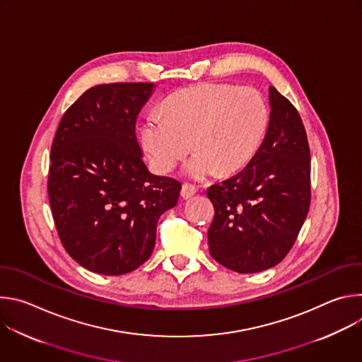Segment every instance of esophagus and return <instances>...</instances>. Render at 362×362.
I'll use <instances>...</instances> for the list:
<instances>
[{
  "mask_svg": "<svg viewBox=\"0 0 362 362\" xmlns=\"http://www.w3.org/2000/svg\"><path fill=\"white\" fill-rule=\"evenodd\" d=\"M196 192H197V190H196V187H194L193 185H190V183H185V185L182 186V192H180V194H182V197H183V199H190Z\"/></svg>",
  "mask_w": 362,
  "mask_h": 362,
  "instance_id": "34e87169",
  "label": "esophagus"
}]
</instances>
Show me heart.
Returning a JSON list of instances; mask_svg holds the SVG:
<instances>
[{"mask_svg":"<svg viewBox=\"0 0 362 362\" xmlns=\"http://www.w3.org/2000/svg\"><path fill=\"white\" fill-rule=\"evenodd\" d=\"M269 126V107L253 88L204 84L175 94L166 113L151 112L141 126V143L158 172L168 173L196 150L185 175L204 180L218 170L243 169L259 150Z\"/></svg>","mask_w":362,"mask_h":362,"instance_id":"obj_1","label":"heart"}]
</instances>
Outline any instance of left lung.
I'll return each instance as SVG.
<instances>
[{"instance_id": "8db88e82", "label": "left lung", "mask_w": 362, "mask_h": 362, "mask_svg": "<svg viewBox=\"0 0 362 362\" xmlns=\"http://www.w3.org/2000/svg\"><path fill=\"white\" fill-rule=\"evenodd\" d=\"M269 126L247 166L214 185L208 230L214 259L255 274L278 265L293 246L311 203V154L299 113L269 87Z\"/></svg>"}]
</instances>
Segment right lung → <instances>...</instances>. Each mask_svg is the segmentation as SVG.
<instances>
[{
	"instance_id": "add662e5",
	"label": "right lung",
	"mask_w": 362,
	"mask_h": 362,
	"mask_svg": "<svg viewBox=\"0 0 362 362\" xmlns=\"http://www.w3.org/2000/svg\"><path fill=\"white\" fill-rule=\"evenodd\" d=\"M153 83L88 88L64 113L53 146L48 199L63 246L83 268L123 275L143 265L158 221L175 208L180 182L143 162L136 120Z\"/></svg>"
}]
</instances>
